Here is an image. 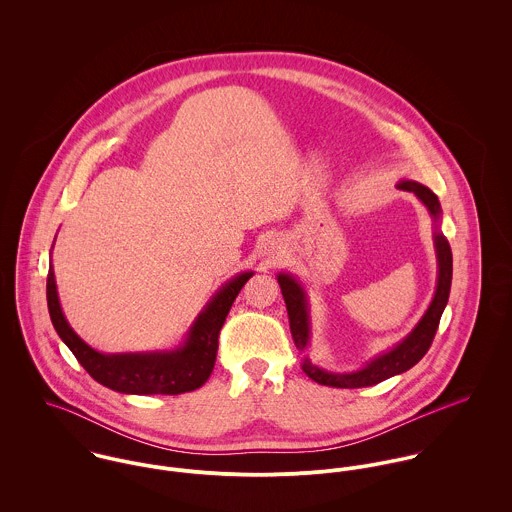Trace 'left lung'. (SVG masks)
I'll return each mask as SVG.
<instances>
[{
	"label": "left lung",
	"mask_w": 512,
	"mask_h": 512,
	"mask_svg": "<svg viewBox=\"0 0 512 512\" xmlns=\"http://www.w3.org/2000/svg\"><path fill=\"white\" fill-rule=\"evenodd\" d=\"M396 187L402 189V191L414 193L432 217L434 248H436V258H438V284H436V293L432 297V303L426 309V313L422 315V319L394 347H390L388 351L370 359L363 368L351 370V372H331V370H325V368L311 363V359L305 355V351L309 347V339H311V319H309L307 292L301 286V282L292 274H288V272L278 274V284L282 288V295H284V301H286V307H288L293 343L303 353L301 368L311 380H315L323 386L363 388V386L378 384V382H382L390 376L402 374V372L410 370L418 361H422V357L428 353V349H430V345L436 337L441 313H443V309L447 305V299H449L451 274H453L451 248H449L447 238L439 230L441 205H439L438 197L418 181L400 179Z\"/></svg>",
	"instance_id": "8db88e82"
}]
</instances>
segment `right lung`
Here are the masks:
<instances>
[{"label":"right lung","mask_w":512,"mask_h":512,"mask_svg":"<svg viewBox=\"0 0 512 512\" xmlns=\"http://www.w3.org/2000/svg\"><path fill=\"white\" fill-rule=\"evenodd\" d=\"M53 254V250H51ZM254 272H242L222 284L189 327L183 343L171 351L100 353L84 343L69 325L57 292L53 262L47 276V305L55 331L76 361L102 386L122 394H183L203 386L217 361L219 333L242 286Z\"/></svg>","instance_id":"right-lung-1"}]
</instances>
